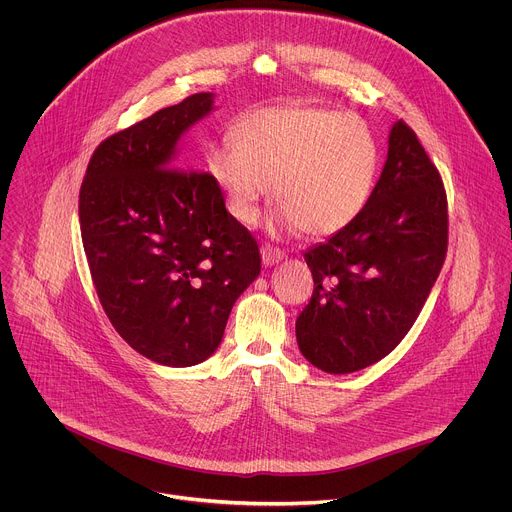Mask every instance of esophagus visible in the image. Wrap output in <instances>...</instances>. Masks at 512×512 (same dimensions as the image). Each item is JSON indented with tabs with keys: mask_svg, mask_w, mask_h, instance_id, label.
<instances>
[{
	"mask_svg": "<svg viewBox=\"0 0 512 512\" xmlns=\"http://www.w3.org/2000/svg\"><path fill=\"white\" fill-rule=\"evenodd\" d=\"M281 259H283V253H281L279 249H273V247H269V245H265V247L261 249V261H263L265 267H273V265H277Z\"/></svg>",
	"mask_w": 512,
	"mask_h": 512,
	"instance_id": "obj_1",
	"label": "esophagus"
}]
</instances>
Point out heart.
Returning a JSON list of instances; mask_svg holds the SVG:
<instances>
[{"mask_svg":"<svg viewBox=\"0 0 512 512\" xmlns=\"http://www.w3.org/2000/svg\"><path fill=\"white\" fill-rule=\"evenodd\" d=\"M235 143L209 151L207 167L227 213L253 225L271 181L273 223L329 237L365 209L377 179L379 149L357 115L321 107H263L235 127Z\"/></svg>","mask_w":512,"mask_h":512,"instance_id":"obj_1","label":"heart"}]
</instances>
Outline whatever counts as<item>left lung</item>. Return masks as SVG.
<instances>
[{
  "label": "left lung",
  "instance_id": "8db88e82",
  "mask_svg": "<svg viewBox=\"0 0 512 512\" xmlns=\"http://www.w3.org/2000/svg\"><path fill=\"white\" fill-rule=\"evenodd\" d=\"M447 195L415 131L397 121L361 211L311 247L315 291L295 323L303 357L331 375L387 357L417 321L447 255Z\"/></svg>",
  "mask_w": 512,
  "mask_h": 512
}]
</instances>
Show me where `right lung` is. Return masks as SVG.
<instances>
[{
    "mask_svg": "<svg viewBox=\"0 0 512 512\" xmlns=\"http://www.w3.org/2000/svg\"><path fill=\"white\" fill-rule=\"evenodd\" d=\"M195 93L107 137L79 191L81 239L105 315L165 367L211 357L239 295L259 277L251 233L209 173L185 171L181 137L215 105Z\"/></svg>",
    "mask_w": 512,
    "mask_h": 512,
    "instance_id": "1",
    "label": "right lung"
}]
</instances>
